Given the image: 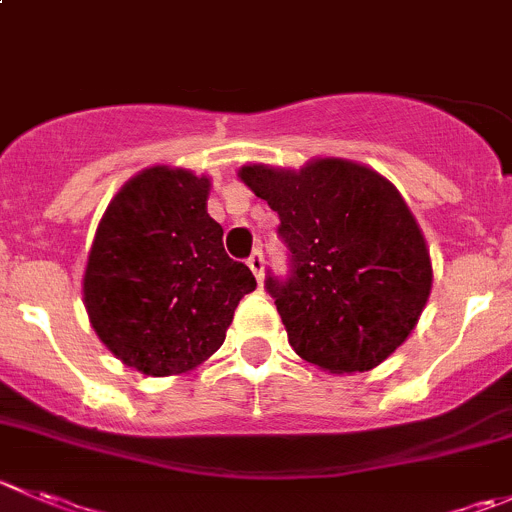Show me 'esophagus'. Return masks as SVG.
Returning a JSON list of instances; mask_svg holds the SVG:
<instances>
[{"instance_id":"esophagus-1","label":"esophagus","mask_w":512,"mask_h":512,"mask_svg":"<svg viewBox=\"0 0 512 512\" xmlns=\"http://www.w3.org/2000/svg\"><path fill=\"white\" fill-rule=\"evenodd\" d=\"M247 265H250V270L255 272L257 282H262V267H265V260H262L260 252H252V255L247 257Z\"/></svg>"}]
</instances>
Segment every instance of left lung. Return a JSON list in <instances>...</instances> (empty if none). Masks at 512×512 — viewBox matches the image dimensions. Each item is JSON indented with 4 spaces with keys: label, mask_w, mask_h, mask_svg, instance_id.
Wrapping results in <instances>:
<instances>
[{
    "label": "left lung",
    "mask_w": 512,
    "mask_h": 512,
    "mask_svg": "<svg viewBox=\"0 0 512 512\" xmlns=\"http://www.w3.org/2000/svg\"><path fill=\"white\" fill-rule=\"evenodd\" d=\"M240 177L280 217L290 270H267L265 290L292 350L330 372H365L393 355L433 285L428 247L400 192L345 160L300 172L250 165Z\"/></svg>",
    "instance_id": "left-lung-1"
}]
</instances>
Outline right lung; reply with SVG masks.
<instances>
[{
	"mask_svg": "<svg viewBox=\"0 0 512 512\" xmlns=\"http://www.w3.org/2000/svg\"><path fill=\"white\" fill-rule=\"evenodd\" d=\"M210 180L150 167L109 202L84 270L99 340L145 375L192 370L225 342L235 307L257 287L207 215Z\"/></svg>",
	"mask_w": 512,
	"mask_h": 512,
	"instance_id": "add662e5",
	"label": "right lung"
}]
</instances>
